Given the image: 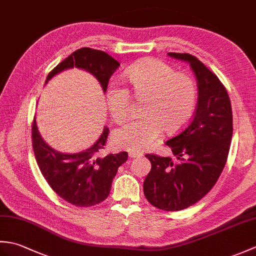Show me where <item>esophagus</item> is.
<instances>
[{"label":"esophagus","instance_id":"obj_1","mask_svg":"<svg viewBox=\"0 0 256 256\" xmlns=\"http://www.w3.org/2000/svg\"><path fill=\"white\" fill-rule=\"evenodd\" d=\"M140 156H143V153H140V152H128V157H131V158H136V157Z\"/></svg>","mask_w":256,"mask_h":256}]
</instances>
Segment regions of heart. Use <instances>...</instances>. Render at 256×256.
Here are the masks:
<instances>
[{"label": "heart", "instance_id": "obj_1", "mask_svg": "<svg viewBox=\"0 0 256 256\" xmlns=\"http://www.w3.org/2000/svg\"><path fill=\"white\" fill-rule=\"evenodd\" d=\"M124 76L135 99L145 101L140 111L143 118L114 131L112 140L118 148L144 150L160 136L164 128L168 133L179 132L192 118L198 91L192 77L176 74L170 64L155 58L132 64ZM106 103L114 122L128 118L131 96L126 88L108 86Z\"/></svg>", "mask_w": 256, "mask_h": 256}]
</instances>
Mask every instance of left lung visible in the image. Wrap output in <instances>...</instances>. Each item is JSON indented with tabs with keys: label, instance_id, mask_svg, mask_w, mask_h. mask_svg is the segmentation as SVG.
Masks as SVG:
<instances>
[{
	"label": "left lung",
	"instance_id": "left-lung-1",
	"mask_svg": "<svg viewBox=\"0 0 256 256\" xmlns=\"http://www.w3.org/2000/svg\"><path fill=\"white\" fill-rule=\"evenodd\" d=\"M168 56L190 64L197 78L198 103L187 128L166 142L177 160L145 155L152 168L143 189L156 208L178 211L204 198L224 170L233 133L232 108L224 86L197 57L179 52Z\"/></svg>",
	"mask_w": 256,
	"mask_h": 256
}]
</instances>
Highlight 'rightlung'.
<instances>
[{"instance_id":"obj_1","label":"right lung","mask_w":256,"mask_h":256,"mask_svg":"<svg viewBox=\"0 0 256 256\" xmlns=\"http://www.w3.org/2000/svg\"><path fill=\"white\" fill-rule=\"evenodd\" d=\"M118 66L120 62L106 52L84 47L58 64L48 74L46 84L57 74L76 67L94 76L106 92L108 79ZM108 134V128L104 126L91 148L80 153L64 154L52 148L42 140L34 118L32 140L37 165L48 184L64 201L77 206H91L108 198L118 168L128 160L126 152L102 154Z\"/></svg>"}]
</instances>
